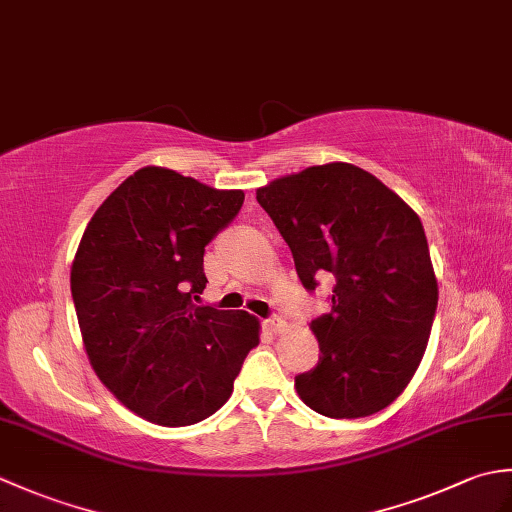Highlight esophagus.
Segmentation results:
<instances>
[{
    "label": "esophagus",
    "mask_w": 512,
    "mask_h": 512,
    "mask_svg": "<svg viewBox=\"0 0 512 512\" xmlns=\"http://www.w3.org/2000/svg\"><path fill=\"white\" fill-rule=\"evenodd\" d=\"M264 328L266 330H270V332H284L286 330V321L281 319V317H270V319H266L264 321Z\"/></svg>",
    "instance_id": "34e87169"
}]
</instances>
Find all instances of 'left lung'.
Returning <instances> with one entry per match:
<instances>
[{
  "label": "left lung",
  "instance_id": "left-lung-1",
  "mask_svg": "<svg viewBox=\"0 0 512 512\" xmlns=\"http://www.w3.org/2000/svg\"><path fill=\"white\" fill-rule=\"evenodd\" d=\"M306 290L334 277L332 310L312 321L319 363L295 378L321 416L365 418L416 374L438 308L420 217L372 173L347 162L308 167L257 189Z\"/></svg>",
  "mask_w": 512,
  "mask_h": 512
}]
</instances>
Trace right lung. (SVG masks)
<instances>
[{"instance_id":"right-lung-1","label":"right lung","mask_w":512,"mask_h":512,"mask_svg":"<svg viewBox=\"0 0 512 512\" xmlns=\"http://www.w3.org/2000/svg\"><path fill=\"white\" fill-rule=\"evenodd\" d=\"M242 204L244 191L143 167L85 228L70 273L85 352L140 418L187 427L213 416L259 345L253 314L198 306L204 246Z\"/></svg>"}]
</instances>
